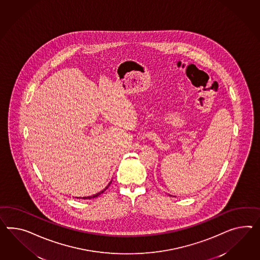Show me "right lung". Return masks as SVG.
<instances>
[{"mask_svg": "<svg viewBox=\"0 0 260 260\" xmlns=\"http://www.w3.org/2000/svg\"><path fill=\"white\" fill-rule=\"evenodd\" d=\"M111 182H112V181H110V182H109V184H108V185H107V186H106V187H105V188H104V189H103L102 191H100V192L96 193V194H94V195H92V196H88V197H83L82 199H91V198H96V197H98V196H99V195H101L102 193L105 192V190H107V187L110 186Z\"/></svg>", "mask_w": 260, "mask_h": 260, "instance_id": "obj_1", "label": "right lung"}]
</instances>
